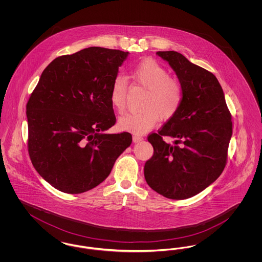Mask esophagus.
<instances>
[{"label":"esophagus","mask_w":262,"mask_h":262,"mask_svg":"<svg viewBox=\"0 0 262 262\" xmlns=\"http://www.w3.org/2000/svg\"><path fill=\"white\" fill-rule=\"evenodd\" d=\"M133 140H134V142H138V141L142 140V137H140L138 135H134L133 136Z\"/></svg>","instance_id":"34e87169"}]
</instances>
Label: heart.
I'll return each instance as SVG.
<instances>
[{
    "label": "heart",
    "mask_w": 262,
    "mask_h": 262,
    "mask_svg": "<svg viewBox=\"0 0 262 262\" xmlns=\"http://www.w3.org/2000/svg\"><path fill=\"white\" fill-rule=\"evenodd\" d=\"M129 77L140 88L146 89L141 102L143 109L127 113L119 120L124 130L145 133L162 120H170L179 112L183 103V88L170 77L169 72L155 61H143L135 66ZM127 81L123 76L114 78L110 89V101L119 113L124 112L126 104Z\"/></svg>",
    "instance_id": "obj_1"
}]
</instances>
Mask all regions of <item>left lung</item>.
Instances as JSON below:
<instances>
[{
  "instance_id": "obj_1",
  "label": "left lung",
  "mask_w": 262,
  "mask_h": 262,
  "mask_svg": "<svg viewBox=\"0 0 262 262\" xmlns=\"http://www.w3.org/2000/svg\"><path fill=\"white\" fill-rule=\"evenodd\" d=\"M176 72L183 88L179 112L147 139L153 155L144 165L152 189L171 200L189 199L224 171L233 133L232 115L216 76L174 51L157 52ZM164 136L176 138L169 145Z\"/></svg>"
}]
</instances>
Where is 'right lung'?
Segmentation results:
<instances>
[{"label": "right lung", "instance_id": "add662e5", "mask_svg": "<svg viewBox=\"0 0 262 262\" xmlns=\"http://www.w3.org/2000/svg\"><path fill=\"white\" fill-rule=\"evenodd\" d=\"M128 52L90 47L56 58L26 104L27 149L39 174L66 193L97 187L132 143L116 124L110 89Z\"/></svg>", "mask_w": 262, "mask_h": 262}]
</instances>
